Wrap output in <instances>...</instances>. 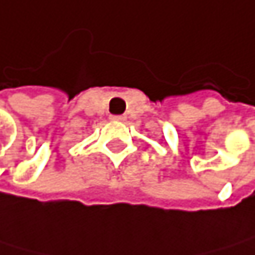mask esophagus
Instances as JSON below:
<instances>
[{"label": "esophagus", "mask_w": 255, "mask_h": 255, "mask_svg": "<svg viewBox=\"0 0 255 255\" xmlns=\"http://www.w3.org/2000/svg\"><path fill=\"white\" fill-rule=\"evenodd\" d=\"M110 119H112V121H125V116H121V115L115 116V115H113V116H110Z\"/></svg>", "instance_id": "obj_1"}]
</instances>
